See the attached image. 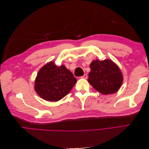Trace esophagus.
I'll return each mask as SVG.
<instances>
[{
	"mask_svg": "<svg viewBox=\"0 0 149 149\" xmlns=\"http://www.w3.org/2000/svg\"><path fill=\"white\" fill-rule=\"evenodd\" d=\"M81 78H82V79H87L88 78V76H87V74H84L83 76H81Z\"/></svg>",
	"mask_w": 149,
	"mask_h": 149,
	"instance_id": "esophagus-1",
	"label": "esophagus"
}]
</instances>
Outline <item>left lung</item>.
Listing matches in <instances>:
<instances>
[{"label":"left lung","instance_id":"1","mask_svg":"<svg viewBox=\"0 0 149 149\" xmlns=\"http://www.w3.org/2000/svg\"><path fill=\"white\" fill-rule=\"evenodd\" d=\"M88 82L97 91L103 94L115 93L123 82L119 67L110 60L93 61L90 64Z\"/></svg>","mask_w":149,"mask_h":149}]
</instances>
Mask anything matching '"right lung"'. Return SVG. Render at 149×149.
<instances>
[{
	"mask_svg": "<svg viewBox=\"0 0 149 149\" xmlns=\"http://www.w3.org/2000/svg\"><path fill=\"white\" fill-rule=\"evenodd\" d=\"M76 83L73 73L64 65L57 66L51 61L38 71L35 89L43 100L58 101L70 92Z\"/></svg>",
	"mask_w": 149,
	"mask_h": 149,
	"instance_id": "obj_1",
	"label": "right lung"
}]
</instances>
